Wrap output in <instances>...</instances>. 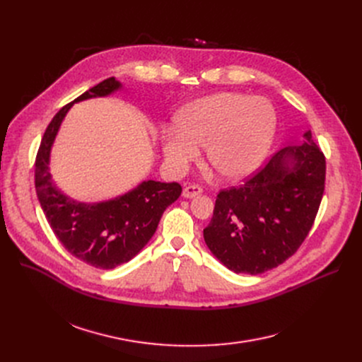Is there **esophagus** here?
<instances>
[{
    "instance_id": "1",
    "label": "esophagus",
    "mask_w": 362,
    "mask_h": 362,
    "mask_svg": "<svg viewBox=\"0 0 362 362\" xmlns=\"http://www.w3.org/2000/svg\"><path fill=\"white\" fill-rule=\"evenodd\" d=\"M201 194H202V189L198 185H189L183 189V192H182L183 198H195Z\"/></svg>"
}]
</instances>
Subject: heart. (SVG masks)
<instances>
[{
  "label": "heart",
  "mask_w": 362,
  "mask_h": 362,
  "mask_svg": "<svg viewBox=\"0 0 362 362\" xmlns=\"http://www.w3.org/2000/svg\"><path fill=\"white\" fill-rule=\"evenodd\" d=\"M276 129V111L265 98L221 92L183 107L175 127L160 133L167 167L182 173L205 146V158L227 180L251 175L267 156Z\"/></svg>",
  "instance_id": "1"
}]
</instances>
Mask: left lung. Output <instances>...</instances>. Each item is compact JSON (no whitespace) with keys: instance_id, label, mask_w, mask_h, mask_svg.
<instances>
[{"instance_id":"8db88e82","label":"left lung","mask_w":362,"mask_h":362,"mask_svg":"<svg viewBox=\"0 0 362 362\" xmlns=\"http://www.w3.org/2000/svg\"><path fill=\"white\" fill-rule=\"evenodd\" d=\"M303 139L280 149L243 186L217 195L204 240L229 270L269 272L292 257L311 230L325 192L326 158L311 130Z\"/></svg>"}]
</instances>
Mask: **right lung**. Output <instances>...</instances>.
<instances>
[{"mask_svg":"<svg viewBox=\"0 0 362 362\" xmlns=\"http://www.w3.org/2000/svg\"><path fill=\"white\" fill-rule=\"evenodd\" d=\"M120 89L122 83L110 78L64 105L48 124L35 161L36 195L54 235L71 255L103 270L136 257L154 236L165 208L182 194L176 182L144 180L117 198L79 202L55 186L49 173L51 148L67 111L74 103L108 97Z\"/></svg>","mask_w":362,"mask_h":362,"instance_id":"right-lung-1","label":"right lung"}]
</instances>
